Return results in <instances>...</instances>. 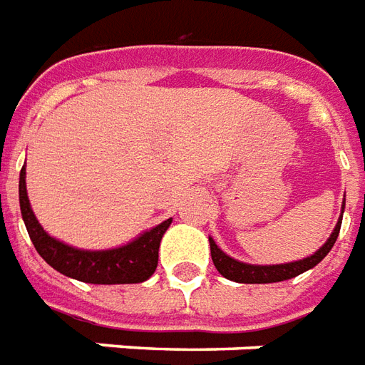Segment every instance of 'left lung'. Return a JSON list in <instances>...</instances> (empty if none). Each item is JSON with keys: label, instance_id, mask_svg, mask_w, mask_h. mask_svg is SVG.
<instances>
[{"label": "left lung", "instance_id": "left-lung-1", "mask_svg": "<svg viewBox=\"0 0 365 365\" xmlns=\"http://www.w3.org/2000/svg\"><path fill=\"white\" fill-rule=\"evenodd\" d=\"M342 213H344V205H342ZM340 225H342V217L338 219L336 227L332 230L330 238L324 245L305 260L291 262V264H275V266H252V264H245V262H238L235 258H230L227 254L222 252L219 246L215 245L213 238H209V245H211V258H213L215 268L219 269V274L225 275L227 279L237 283H275V282H285L291 279L295 275L303 274L307 269L314 268L319 262L330 252V248L334 246L340 232Z\"/></svg>", "mask_w": 365, "mask_h": 365}]
</instances>
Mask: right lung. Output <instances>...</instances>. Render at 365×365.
Instances as JSON below:
<instances>
[{
  "label": "right lung",
  "mask_w": 365,
  "mask_h": 365,
  "mask_svg": "<svg viewBox=\"0 0 365 365\" xmlns=\"http://www.w3.org/2000/svg\"><path fill=\"white\" fill-rule=\"evenodd\" d=\"M19 203L29 237L44 262L68 277L86 283H101V285L146 282L158 266L160 240L172 222V219L160 222L158 227L140 235L127 246L91 252V250L72 248L44 232L29 203L25 166L21 168L19 175Z\"/></svg>",
  "instance_id": "right-lung-1"
}]
</instances>
